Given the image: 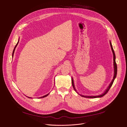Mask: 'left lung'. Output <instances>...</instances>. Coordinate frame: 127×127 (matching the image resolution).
<instances>
[{
	"mask_svg": "<svg viewBox=\"0 0 127 127\" xmlns=\"http://www.w3.org/2000/svg\"><path fill=\"white\" fill-rule=\"evenodd\" d=\"M110 46H111V49H112V51L113 52V60H114V77H113V79L112 80V81H111V83L110 84L109 86H108V88L107 89V90L104 92V93L101 95H98V96H83V95H80L82 97H85V98H100V97H102L103 96H104V95H105L107 92L109 91V89H110V88L111 87V86H112L113 84V82L114 81V80L115 79V78L116 77V76H117V64L116 63V57H115V52H114V51L113 50V47H112V44H111V41L110 42ZM72 86H73V87L74 88V89L75 90V91H76V90L75 88V86H74V81H73V78H72ZM77 92V91H76Z\"/></svg>",
	"mask_w": 127,
	"mask_h": 127,
	"instance_id": "1",
	"label": "left lung"
}]
</instances>
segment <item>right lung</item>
I'll list each match as a JSON object with an SVG mask.
<instances>
[{
    "label": "right lung",
    "instance_id": "obj_1",
    "mask_svg": "<svg viewBox=\"0 0 127 127\" xmlns=\"http://www.w3.org/2000/svg\"><path fill=\"white\" fill-rule=\"evenodd\" d=\"M18 42H19V40H18V42H17V43L16 44V46H15V47H14V50H13V53H12V57L13 56V55H14V51H15V48L16 47V46H17V45H18ZM49 95V93L48 94H47V95H45V96H42V97H40V98H44V97H46V96H47L48 95ZM28 98H30V97H28Z\"/></svg>",
    "mask_w": 127,
    "mask_h": 127
}]
</instances>
